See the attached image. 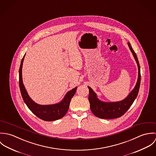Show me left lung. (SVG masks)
<instances>
[{
    "instance_id": "1",
    "label": "left lung",
    "mask_w": 156,
    "mask_h": 156,
    "mask_svg": "<svg viewBox=\"0 0 156 156\" xmlns=\"http://www.w3.org/2000/svg\"><path fill=\"white\" fill-rule=\"evenodd\" d=\"M128 45L133 55L138 67V78L136 84L134 89L125 99L116 102H104L100 100L94 91L90 87H88L89 91L88 99L90 108L93 114L98 118L102 119H113L121 117L129 110L137 96L140 83V66L137 55L130 43H128Z\"/></svg>"
}]
</instances>
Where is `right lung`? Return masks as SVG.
<instances>
[{"mask_svg":"<svg viewBox=\"0 0 156 156\" xmlns=\"http://www.w3.org/2000/svg\"><path fill=\"white\" fill-rule=\"evenodd\" d=\"M24 55L19 69V86L23 99L28 108L39 118L45 121H52L63 118L69 109V103L72 97L75 94L77 87L68 91L62 100L54 105H41L34 102L29 96L23 85L22 80L23 62Z\"/></svg>","mask_w":156,"mask_h":156,"instance_id":"right-lung-1","label":"right lung"}]
</instances>
